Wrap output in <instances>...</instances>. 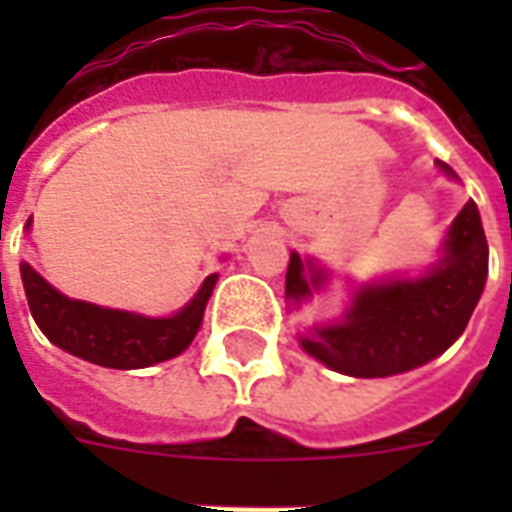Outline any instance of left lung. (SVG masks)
I'll list each match as a JSON object with an SVG mask.
<instances>
[{
  "label": "left lung",
  "mask_w": 512,
  "mask_h": 512,
  "mask_svg": "<svg viewBox=\"0 0 512 512\" xmlns=\"http://www.w3.org/2000/svg\"><path fill=\"white\" fill-rule=\"evenodd\" d=\"M438 170L460 180L444 162ZM489 276V244L470 199L454 217L441 257L422 276H390L358 284L340 319L313 324L300 345L308 356L348 377H390L441 356L465 332ZM329 271L313 257L289 255L287 292L300 308L327 287Z\"/></svg>",
  "instance_id": "left-lung-1"
}]
</instances>
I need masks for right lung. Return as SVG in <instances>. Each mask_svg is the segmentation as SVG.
I'll return each mask as SVG.
<instances>
[{
    "label": "right lung",
    "mask_w": 512,
    "mask_h": 512,
    "mask_svg": "<svg viewBox=\"0 0 512 512\" xmlns=\"http://www.w3.org/2000/svg\"><path fill=\"white\" fill-rule=\"evenodd\" d=\"M28 228L31 220L26 223ZM20 279L31 316L52 345L108 369H146L180 356L191 345L217 284V273H209L180 311L162 319L66 297L26 260L20 263Z\"/></svg>",
    "instance_id": "obj_1"
}]
</instances>
